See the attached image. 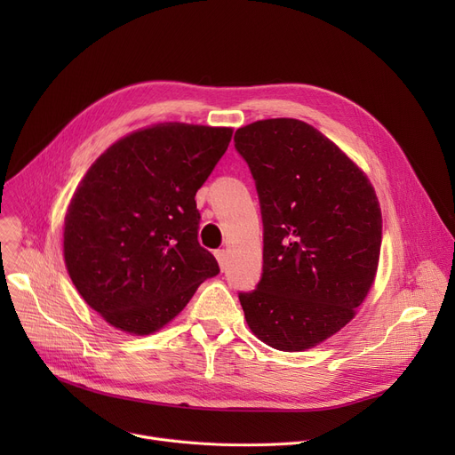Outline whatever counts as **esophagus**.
<instances>
[{
	"instance_id": "obj_1",
	"label": "esophagus",
	"mask_w": 455,
	"mask_h": 455,
	"mask_svg": "<svg viewBox=\"0 0 455 455\" xmlns=\"http://www.w3.org/2000/svg\"><path fill=\"white\" fill-rule=\"evenodd\" d=\"M215 258H218V261H220L221 271H225L227 269V261H228V252L225 249H221V251L215 252Z\"/></svg>"
}]
</instances>
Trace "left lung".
Wrapping results in <instances>:
<instances>
[{
	"mask_svg": "<svg viewBox=\"0 0 455 455\" xmlns=\"http://www.w3.org/2000/svg\"><path fill=\"white\" fill-rule=\"evenodd\" d=\"M264 220V275L240 293L254 336L283 352L314 348L355 317L378 271L381 210L347 153L293 117L235 131Z\"/></svg>",
	"mask_w": 455,
	"mask_h": 455,
	"instance_id": "8db88e82",
	"label": "left lung"
}]
</instances>
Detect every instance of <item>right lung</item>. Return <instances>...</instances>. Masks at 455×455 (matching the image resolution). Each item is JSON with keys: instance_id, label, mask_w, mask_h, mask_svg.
<instances>
[{"instance_id": "right-lung-1", "label": "right lung", "mask_w": 455, "mask_h": 455, "mask_svg": "<svg viewBox=\"0 0 455 455\" xmlns=\"http://www.w3.org/2000/svg\"><path fill=\"white\" fill-rule=\"evenodd\" d=\"M232 127L153 124L95 160L64 218V264L83 300L110 326L149 336L220 273L199 245L197 189Z\"/></svg>"}]
</instances>
